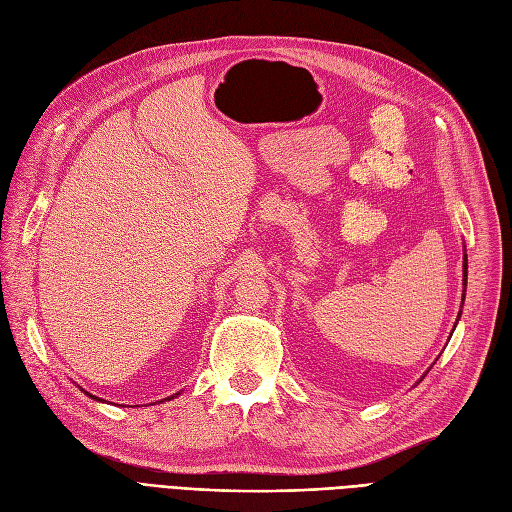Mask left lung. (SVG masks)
Wrapping results in <instances>:
<instances>
[{
  "label": "left lung",
  "mask_w": 512,
  "mask_h": 512,
  "mask_svg": "<svg viewBox=\"0 0 512 512\" xmlns=\"http://www.w3.org/2000/svg\"><path fill=\"white\" fill-rule=\"evenodd\" d=\"M462 271H464V277H462V286H464V296H462V305H464V298H466V284H468V256H466V250H464V262H462ZM460 317H462V311L457 313V322H460ZM457 322H455V326H457ZM455 326H453V330H455Z\"/></svg>",
  "instance_id": "obj_1"
}]
</instances>
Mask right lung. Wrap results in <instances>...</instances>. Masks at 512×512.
<instances>
[{
    "mask_svg": "<svg viewBox=\"0 0 512 512\" xmlns=\"http://www.w3.org/2000/svg\"><path fill=\"white\" fill-rule=\"evenodd\" d=\"M86 394H88V392H86ZM88 396H91V394H88ZM91 398H93V396H91Z\"/></svg>",
    "mask_w": 512,
    "mask_h": 512,
    "instance_id": "obj_1",
    "label": "right lung"
}]
</instances>
